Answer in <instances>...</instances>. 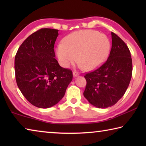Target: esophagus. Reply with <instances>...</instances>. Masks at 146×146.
Segmentation results:
<instances>
[{"mask_svg":"<svg viewBox=\"0 0 146 146\" xmlns=\"http://www.w3.org/2000/svg\"><path fill=\"white\" fill-rule=\"evenodd\" d=\"M73 76H74V77H76V76H78V75H79V73L78 72V71H74L73 72Z\"/></svg>","mask_w":146,"mask_h":146,"instance_id":"obj_1","label":"esophagus"}]
</instances>
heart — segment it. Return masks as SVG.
Wrapping results in <instances>:
<instances>
[{"mask_svg": "<svg viewBox=\"0 0 146 146\" xmlns=\"http://www.w3.org/2000/svg\"><path fill=\"white\" fill-rule=\"evenodd\" d=\"M110 49L108 38L103 33L83 29L68 35L58 45L56 54L64 67L77 60L82 67L91 70L100 66L107 58Z\"/></svg>", "mask_w": 146, "mask_h": 146, "instance_id": "heart-1", "label": "heart"}]
</instances>
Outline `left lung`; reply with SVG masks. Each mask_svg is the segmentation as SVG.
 I'll return each mask as SVG.
<instances>
[{"label":"left lung","mask_w":146,"mask_h":146,"mask_svg":"<svg viewBox=\"0 0 146 146\" xmlns=\"http://www.w3.org/2000/svg\"><path fill=\"white\" fill-rule=\"evenodd\" d=\"M112 46L108 60L95 71L86 74L84 96L98 108L115 105L129 86L132 76V59L129 48L111 32Z\"/></svg>","instance_id":"obj_1"}]
</instances>
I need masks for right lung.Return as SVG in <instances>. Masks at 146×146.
Segmentation results:
<instances>
[{
    "mask_svg": "<svg viewBox=\"0 0 146 146\" xmlns=\"http://www.w3.org/2000/svg\"><path fill=\"white\" fill-rule=\"evenodd\" d=\"M58 30L42 28L29 35L17 51L15 70L17 86L27 100L40 108L57 104L73 79L69 69L55 58Z\"/></svg>",
    "mask_w": 146,
    "mask_h": 146,
    "instance_id": "add662e5",
    "label": "right lung"
}]
</instances>
